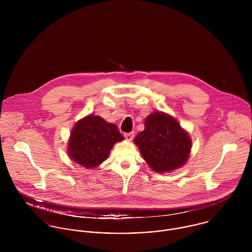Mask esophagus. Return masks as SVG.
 Masks as SVG:
<instances>
[{"instance_id": "obj_1", "label": "esophagus", "mask_w": 252, "mask_h": 252, "mask_svg": "<svg viewBox=\"0 0 252 252\" xmlns=\"http://www.w3.org/2000/svg\"><path fill=\"white\" fill-rule=\"evenodd\" d=\"M124 137H125V139H126L127 141H132V140H133V138H134V132L126 133V134L124 135Z\"/></svg>"}]
</instances>
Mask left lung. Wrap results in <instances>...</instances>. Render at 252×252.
<instances>
[{
	"instance_id": "left-lung-1",
	"label": "left lung",
	"mask_w": 252,
	"mask_h": 252,
	"mask_svg": "<svg viewBox=\"0 0 252 252\" xmlns=\"http://www.w3.org/2000/svg\"><path fill=\"white\" fill-rule=\"evenodd\" d=\"M134 143L149 167L157 172H171L179 169L188 159L191 139L171 115L156 111L144 120V130Z\"/></svg>"
}]
</instances>
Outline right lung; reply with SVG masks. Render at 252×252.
Instances as JSON below:
<instances>
[{
    "instance_id": "add662e5",
    "label": "right lung",
    "mask_w": 252,
    "mask_h": 252,
    "mask_svg": "<svg viewBox=\"0 0 252 252\" xmlns=\"http://www.w3.org/2000/svg\"><path fill=\"white\" fill-rule=\"evenodd\" d=\"M117 126L101 116L90 114L76 122L69 140L68 154L86 169L96 168L107 160L117 142L123 141Z\"/></svg>"
}]
</instances>
